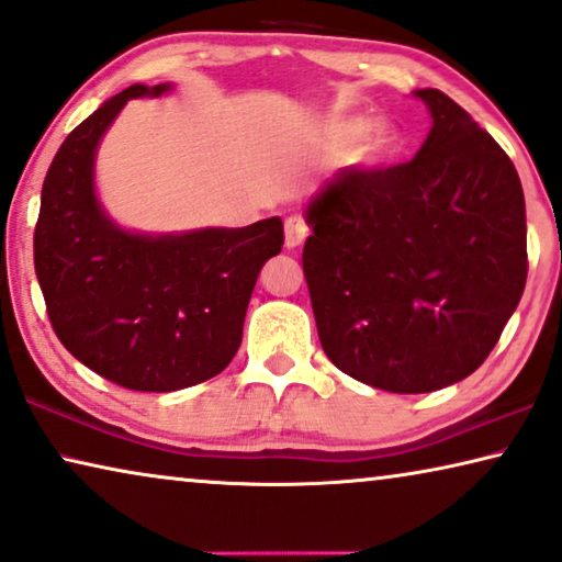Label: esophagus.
<instances>
[{
    "label": "esophagus",
    "instance_id": "1",
    "mask_svg": "<svg viewBox=\"0 0 562 562\" xmlns=\"http://www.w3.org/2000/svg\"><path fill=\"white\" fill-rule=\"evenodd\" d=\"M286 248L289 250H294V248H299L301 243L306 240V235H308V227H306V223L301 221V217H286Z\"/></svg>",
    "mask_w": 562,
    "mask_h": 562
}]
</instances>
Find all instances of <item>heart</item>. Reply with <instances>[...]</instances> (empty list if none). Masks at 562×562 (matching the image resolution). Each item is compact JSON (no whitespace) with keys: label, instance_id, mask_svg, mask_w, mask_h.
Here are the masks:
<instances>
[{"label":"heart","instance_id":"obj_1","mask_svg":"<svg viewBox=\"0 0 562 562\" xmlns=\"http://www.w3.org/2000/svg\"><path fill=\"white\" fill-rule=\"evenodd\" d=\"M362 134H364V121H360V119L345 121V124H339V128H337V136L341 142H357ZM368 144L372 146V149H385V146L390 144L387 126L380 124L372 128V132L368 134Z\"/></svg>","mask_w":562,"mask_h":562}]
</instances>
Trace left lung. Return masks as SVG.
Masks as SVG:
<instances>
[{
  "label": "left lung",
  "instance_id": "left-lung-1",
  "mask_svg": "<svg viewBox=\"0 0 562 562\" xmlns=\"http://www.w3.org/2000/svg\"><path fill=\"white\" fill-rule=\"evenodd\" d=\"M434 128L405 165L347 169L306 210L304 266L324 352L349 378L430 393L469 378L527 281L525 194L502 146L423 88Z\"/></svg>",
  "mask_w": 562,
  "mask_h": 562
}]
</instances>
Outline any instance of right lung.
Here are the masks:
<instances>
[{
	"label": "right lung",
	"mask_w": 562,
	"mask_h": 562,
	"mask_svg": "<svg viewBox=\"0 0 562 562\" xmlns=\"http://www.w3.org/2000/svg\"><path fill=\"white\" fill-rule=\"evenodd\" d=\"M167 83L128 86L60 144L43 182L35 273L55 335L113 385L172 393L223 372L263 263L283 246L279 217L238 231L124 233L93 194V154L128 99Z\"/></svg>",
	"instance_id": "1"
}]
</instances>
